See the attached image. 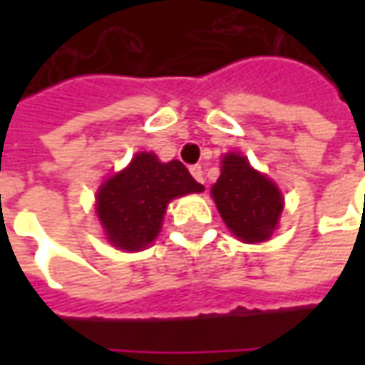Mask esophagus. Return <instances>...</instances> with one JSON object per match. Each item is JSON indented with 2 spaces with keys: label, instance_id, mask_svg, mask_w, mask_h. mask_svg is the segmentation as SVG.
Here are the masks:
<instances>
[{
  "label": "esophagus",
  "instance_id": "esophagus-1",
  "mask_svg": "<svg viewBox=\"0 0 365 365\" xmlns=\"http://www.w3.org/2000/svg\"><path fill=\"white\" fill-rule=\"evenodd\" d=\"M190 172L199 183H205V178H203V168H201V166H191Z\"/></svg>",
  "mask_w": 365,
  "mask_h": 365
}]
</instances>
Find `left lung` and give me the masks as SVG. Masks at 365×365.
<instances>
[{
    "label": "left lung",
    "instance_id": "obj_1",
    "mask_svg": "<svg viewBox=\"0 0 365 365\" xmlns=\"http://www.w3.org/2000/svg\"><path fill=\"white\" fill-rule=\"evenodd\" d=\"M217 209L229 230L242 242L268 240L277 229L283 195L268 175L256 172L246 156L230 152L221 162V175L211 187Z\"/></svg>",
    "mask_w": 365,
    "mask_h": 365
}]
</instances>
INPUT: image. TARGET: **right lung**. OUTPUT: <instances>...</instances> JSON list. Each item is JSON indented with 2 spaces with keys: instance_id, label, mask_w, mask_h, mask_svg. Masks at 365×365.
Wrapping results in <instances>:
<instances>
[{
  "instance_id": "right-lung-1",
  "label": "right lung",
  "mask_w": 365,
  "mask_h": 365,
  "mask_svg": "<svg viewBox=\"0 0 365 365\" xmlns=\"http://www.w3.org/2000/svg\"><path fill=\"white\" fill-rule=\"evenodd\" d=\"M199 191L203 185L180 160L160 162L154 152H138L123 172L101 183L96 213L113 246L136 252L158 237L172 199Z\"/></svg>"
}]
</instances>
